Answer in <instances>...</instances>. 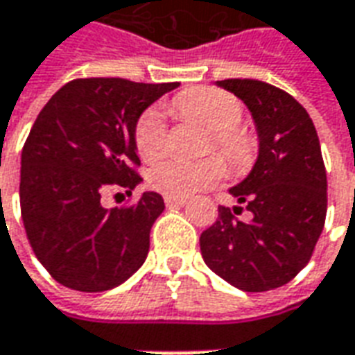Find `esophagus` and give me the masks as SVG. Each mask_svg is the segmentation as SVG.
<instances>
[{
  "mask_svg": "<svg viewBox=\"0 0 355 355\" xmlns=\"http://www.w3.org/2000/svg\"><path fill=\"white\" fill-rule=\"evenodd\" d=\"M164 202L168 208H183L187 204V198H180V196H164Z\"/></svg>",
  "mask_w": 355,
  "mask_h": 355,
  "instance_id": "esophagus-1",
  "label": "esophagus"
}]
</instances>
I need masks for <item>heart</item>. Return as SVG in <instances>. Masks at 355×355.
<instances>
[{
    "mask_svg": "<svg viewBox=\"0 0 355 355\" xmlns=\"http://www.w3.org/2000/svg\"><path fill=\"white\" fill-rule=\"evenodd\" d=\"M172 111L183 121H191L209 132L216 151L229 160L234 170L252 164L255 141L252 134L238 124L244 115L242 102L236 96L214 87L183 90L172 100ZM134 141L139 157L153 162L166 149V124L159 110H147L136 123ZM225 175V164L217 157L202 160L168 159L149 172V183L168 196H189L216 185Z\"/></svg>",
    "mask_w": 355,
    "mask_h": 355,
    "instance_id": "heart-1",
    "label": "heart"
}]
</instances>
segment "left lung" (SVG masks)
Wrapping results in <instances>:
<instances>
[{
  "label": "left lung",
  "instance_id": "obj_1",
  "mask_svg": "<svg viewBox=\"0 0 355 355\" xmlns=\"http://www.w3.org/2000/svg\"><path fill=\"white\" fill-rule=\"evenodd\" d=\"M252 113L259 155L252 172L229 189L240 206H219V217L200 234L204 263L242 291L286 286L306 266L323 231L327 175L312 119L286 90L257 79H225Z\"/></svg>",
  "mask_w": 355,
  "mask_h": 355
}]
</instances>
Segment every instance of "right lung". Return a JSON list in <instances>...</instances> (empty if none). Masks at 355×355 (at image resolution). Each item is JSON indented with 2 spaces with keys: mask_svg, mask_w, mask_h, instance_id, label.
<instances>
[{
  "mask_svg": "<svg viewBox=\"0 0 355 355\" xmlns=\"http://www.w3.org/2000/svg\"><path fill=\"white\" fill-rule=\"evenodd\" d=\"M178 87L75 79L35 119L20 160V209L35 257L62 286L107 291L144 265L162 196L146 191L128 208L111 209L100 200L117 189L130 196L141 183L136 123Z\"/></svg>",
  "mask_w": 355,
  "mask_h": 355,
  "instance_id": "add662e5",
  "label": "right lung"
}]
</instances>
